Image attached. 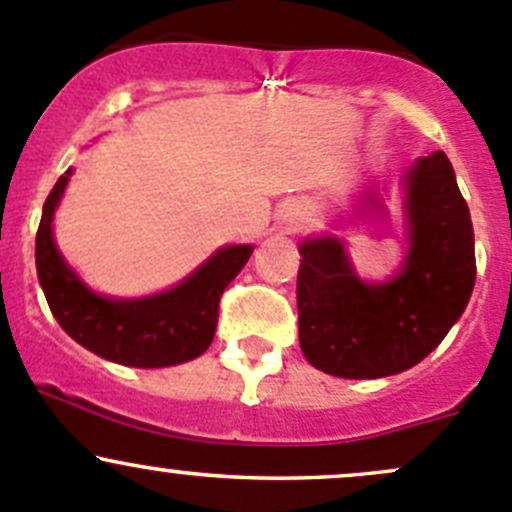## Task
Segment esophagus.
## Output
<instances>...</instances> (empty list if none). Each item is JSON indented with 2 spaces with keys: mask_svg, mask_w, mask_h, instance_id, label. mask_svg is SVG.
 <instances>
[{
  "mask_svg": "<svg viewBox=\"0 0 512 512\" xmlns=\"http://www.w3.org/2000/svg\"><path fill=\"white\" fill-rule=\"evenodd\" d=\"M289 215H294V213H289Z\"/></svg>",
  "mask_w": 512,
  "mask_h": 512,
  "instance_id": "obj_1",
  "label": "esophagus"
}]
</instances>
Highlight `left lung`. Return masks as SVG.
<instances>
[{
	"label": "left lung",
	"mask_w": 512,
	"mask_h": 512,
	"mask_svg": "<svg viewBox=\"0 0 512 512\" xmlns=\"http://www.w3.org/2000/svg\"><path fill=\"white\" fill-rule=\"evenodd\" d=\"M404 210L409 252L389 282L359 280L334 237L299 245V347L314 369L342 379L401 374L431 354L466 309L476 282L473 223L446 153L411 165Z\"/></svg>",
	"instance_id": "left-lung-1"
}]
</instances>
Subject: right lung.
<instances>
[{"label": "right lung", "instance_id": "right-lung-1", "mask_svg": "<svg viewBox=\"0 0 512 512\" xmlns=\"http://www.w3.org/2000/svg\"><path fill=\"white\" fill-rule=\"evenodd\" d=\"M71 168L56 180L36 230V272L51 314L81 347L108 361L160 369L195 359L210 347L220 297L252 255V245H230L168 292L141 299L101 297L81 282L56 250L51 220Z\"/></svg>", "mask_w": 512, "mask_h": 512}]
</instances>
